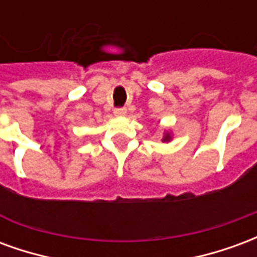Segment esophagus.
<instances>
[{
  "label": "esophagus",
  "mask_w": 257,
  "mask_h": 257,
  "mask_svg": "<svg viewBox=\"0 0 257 257\" xmlns=\"http://www.w3.org/2000/svg\"><path fill=\"white\" fill-rule=\"evenodd\" d=\"M126 114V108L125 107H118L114 110V115H117V117H123Z\"/></svg>",
  "instance_id": "obj_1"
}]
</instances>
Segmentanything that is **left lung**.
Segmentation results:
<instances>
[{"mask_svg":"<svg viewBox=\"0 0 257 257\" xmlns=\"http://www.w3.org/2000/svg\"><path fill=\"white\" fill-rule=\"evenodd\" d=\"M169 139H171V136H169V135H167V136L164 138V142H165V140H167V142H168V140H169Z\"/></svg>","mask_w":257,"mask_h":257,"instance_id":"8db88e82","label":"left lung"}]
</instances>
